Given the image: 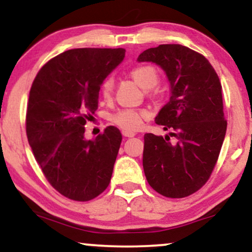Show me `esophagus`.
I'll list each match as a JSON object with an SVG mask.
<instances>
[{"instance_id":"34e87169","label":"esophagus","mask_w":252,"mask_h":252,"mask_svg":"<svg viewBox=\"0 0 252 252\" xmlns=\"http://www.w3.org/2000/svg\"><path fill=\"white\" fill-rule=\"evenodd\" d=\"M122 134H123V136H126V137H132V136H135V135H136L135 132H132V131H128V130H123Z\"/></svg>"}]
</instances>
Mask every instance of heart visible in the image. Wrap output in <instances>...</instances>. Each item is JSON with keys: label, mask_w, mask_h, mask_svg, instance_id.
Masks as SVG:
<instances>
[{"label": "heart", "mask_w": 252, "mask_h": 252, "mask_svg": "<svg viewBox=\"0 0 252 252\" xmlns=\"http://www.w3.org/2000/svg\"><path fill=\"white\" fill-rule=\"evenodd\" d=\"M130 76L135 80L141 88L144 90H149L156 86L158 83V71L150 65H140L136 66L130 71ZM114 91V79L111 77L105 78L100 85V94L103 98L109 99ZM147 111L137 109H121L112 115V122L117 126L128 131L138 130L142 126L143 120L147 117Z\"/></svg>", "instance_id": "b5f03b06"}]
</instances>
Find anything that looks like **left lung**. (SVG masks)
<instances>
[{"label": "left lung", "mask_w": 252, "mask_h": 252, "mask_svg": "<svg viewBox=\"0 0 252 252\" xmlns=\"http://www.w3.org/2000/svg\"><path fill=\"white\" fill-rule=\"evenodd\" d=\"M137 60L160 66L170 88L169 102L155 123L172 132L144 135V174L160 194L185 198L209 180L224 142L227 122L220 80L206 58L182 45L148 48Z\"/></svg>", "instance_id": "obj_1"}]
</instances>
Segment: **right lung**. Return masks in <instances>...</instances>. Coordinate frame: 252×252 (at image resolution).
I'll return each instance as SVG.
<instances>
[{
    "label": "right lung",
    "instance_id": "add662e5",
    "mask_svg": "<svg viewBox=\"0 0 252 252\" xmlns=\"http://www.w3.org/2000/svg\"><path fill=\"white\" fill-rule=\"evenodd\" d=\"M124 56V48L68 50L46 63L31 88L28 142L52 187L72 200L96 198L111 180L121 131L110 126L86 140L84 126L98 108L103 80Z\"/></svg>",
    "mask_w": 252,
    "mask_h": 252
}]
</instances>
